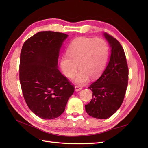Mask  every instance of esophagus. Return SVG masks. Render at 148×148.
I'll return each mask as SVG.
<instances>
[{
  "label": "esophagus",
  "instance_id": "esophagus-1",
  "mask_svg": "<svg viewBox=\"0 0 148 148\" xmlns=\"http://www.w3.org/2000/svg\"><path fill=\"white\" fill-rule=\"evenodd\" d=\"M74 88L76 92H79V91L82 90V87H81L80 86H75Z\"/></svg>",
  "mask_w": 148,
  "mask_h": 148
}]
</instances>
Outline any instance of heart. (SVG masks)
I'll return each instance as SVG.
<instances>
[{"label":"heart","instance_id":"heart-1","mask_svg":"<svg viewBox=\"0 0 148 148\" xmlns=\"http://www.w3.org/2000/svg\"><path fill=\"white\" fill-rule=\"evenodd\" d=\"M108 54V45L103 39L87 37L75 39L69 45L67 55L61 58L62 74L72 79L76 74L78 66L80 71L75 78V83L84 84L90 77L96 79L104 71Z\"/></svg>","mask_w":148,"mask_h":148}]
</instances>
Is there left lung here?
<instances>
[{"label": "left lung", "mask_w": 148, "mask_h": 148, "mask_svg": "<svg viewBox=\"0 0 148 148\" xmlns=\"http://www.w3.org/2000/svg\"><path fill=\"white\" fill-rule=\"evenodd\" d=\"M111 48L108 65L101 76L88 88L92 99L85 105L86 112L93 118L107 119L114 114L123 101L128 85V69L123 48L117 40L103 34Z\"/></svg>", "instance_id": "obj_1"}]
</instances>
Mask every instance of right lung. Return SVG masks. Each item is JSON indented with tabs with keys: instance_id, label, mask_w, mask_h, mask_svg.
<instances>
[{
	"instance_id": "right-lung-1",
	"label": "right lung",
	"mask_w": 148,
	"mask_h": 148,
	"mask_svg": "<svg viewBox=\"0 0 148 148\" xmlns=\"http://www.w3.org/2000/svg\"><path fill=\"white\" fill-rule=\"evenodd\" d=\"M64 33L42 31L27 40L22 47L20 81L24 99L33 113L44 119L58 118L74 92L58 70V60Z\"/></svg>"
}]
</instances>
